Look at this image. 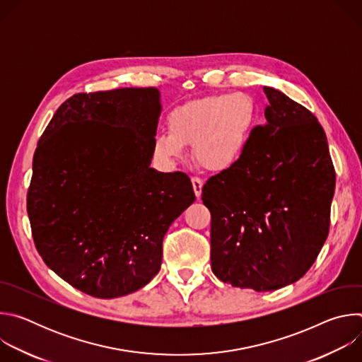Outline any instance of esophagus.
<instances>
[{
	"instance_id": "esophagus-1",
	"label": "esophagus",
	"mask_w": 362,
	"mask_h": 362,
	"mask_svg": "<svg viewBox=\"0 0 362 362\" xmlns=\"http://www.w3.org/2000/svg\"><path fill=\"white\" fill-rule=\"evenodd\" d=\"M192 185H193V190L196 197L199 199L202 194V187H203V180L200 177H192Z\"/></svg>"
}]
</instances>
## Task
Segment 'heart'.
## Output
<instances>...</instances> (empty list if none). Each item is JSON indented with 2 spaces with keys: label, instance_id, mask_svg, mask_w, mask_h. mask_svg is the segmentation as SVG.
<instances>
[{
  "label": "heart",
  "instance_id": "1",
  "mask_svg": "<svg viewBox=\"0 0 362 362\" xmlns=\"http://www.w3.org/2000/svg\"><path fill=\"white\" fill-rule=\"evenodd\" d=\"M256 109L243 93L214 94L192 100L169 115V132L153 140V154L166 166L187 156L193 144L196 160L214 172L236 166L249 150Z\"/></svg>",
  "mask_w": 362,
  "mask_h": 362
}]
</instances>
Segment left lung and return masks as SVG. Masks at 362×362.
Returning a JSON list of instances; mask_svg holds the SVG:
<instances>
[{"mask_svg":"<svg viewBox=\"0 0 362 362\" xmlns=\"http://www.w3.org/2000/svg\"><path fill=\"white\" fill-rule=\"evenodd\" d=\"M245 158L202 187L211 211L214 274L236 288L275 291L313 267L329 230L335 170L317 117L279 90Z\"/></svg>","mask_w":362,"mask_h":362,"instance_id":"left-lung-1","label":"left lung"}]
</instances>
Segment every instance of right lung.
Segmentation results:
<instances>
[{"label":"right lung","mask_w":362,"mask_h":362,"mask_svg":"<svg viewBox=\"0 0 362 362\" xmlns=\"http://www.w3.org/2000/svg\"><path fill=\"white\" fill-rule=\"evenodd\" d=\"M160 112L154 87L74 94L37 144L27 194L35 247L87 295L147 285L166 232L196 199L187 175L150 168Z\"/></svg>","instance_id":"add662e5"}]
</instances>
